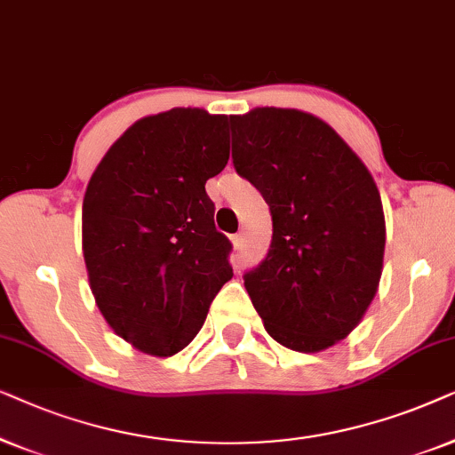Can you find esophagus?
<instances>
[{"mask_svg": "<svg viewBox=\"0 0 455 455\" xmlns=\"http://www.w3.org/2000/svg\"><path fill=\"white\" fill-rule=\"evenodd\" d=\"M233 245L235 250H241L243 247V235H233Z\"/></svg>", "mask_w": 455, "mask_h": 455, "instance_id": "1", "label": "esophagus"}]
</instances>
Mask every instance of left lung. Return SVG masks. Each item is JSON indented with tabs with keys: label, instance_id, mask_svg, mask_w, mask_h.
<instances>
[{
	"label": "left lung",
	"instance_id": "obj_1",
	"mask_svg": "<svg viewBox=\"0 0 455 455\" xmlns=\"http://www.w3.org/2000/svg\"><path fill=\"white\" fill-rule=\"evenodd\" d=\"M233 166L272 216L266 258L243 275L268 335L320 351L358 326L377 293L385 216L377 185L349 145L299 110L231 118Z\"/></svg>",
	"mask_w": 455,
	"mask_h": 455
}]
</instances>
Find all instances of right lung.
<instances>
[{
    "label": "right lung",
    "mask_w": 455,
    "mask_h": 455,
    "mask_svg": "<svg viewBox=\"0 0 455 455\" xmlns=\"http://www.w3.org/2000/svg\"><path fill=\"white\" fill-rule=\"evenodd\" d=\"M228 118L174 108L137 120L108 149L83 199L89 284L114 332L174 355L233 278L205 180L228 162Z\"/></svg>",
    "instance_id": "1"
}]
</instances>
